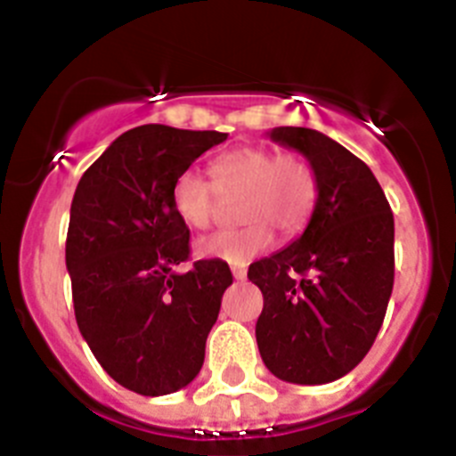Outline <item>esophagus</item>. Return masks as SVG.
<instances>
[{"label":"esophagus","instance_id":"esophagus-1","mask_svg":"<svg viewBox=\"0 0 456 456\" xmlns=\"http://www.w3.org/2000/svg\"><path fill=\"white\" fill-rule=\"evenodd\" d=\"M232 273H233V277H236V280H240V282H243L245 277H248V271H245V266H233Z\"/></svg>","mask_w":456,"mask_h":456}]
</instances>
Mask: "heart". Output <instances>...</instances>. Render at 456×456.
Returning a JSON list of instances; mask_svg holds the SVG:
<instances>
[{"label":"heart","instance_id":"obj_1","mask_svg":"<svg viewBox=\"0 0 456 456\" xmlns=\"http://www.w3.org/2000/svg\"><path fill=\"white\" fill-rule=\"evenodd\" d=\"M213 181L185 169L172 185L176 216L192 229H208L220 220L224 201L240 200L239 232H223L197 243V255L245 264L273 245V229L294 239L310 224L319 201V179L310 160L298 153L277 156L264 146H240L217 156Z\"/></svg>","mask_w":456,"mask_h":456}]
</instances>
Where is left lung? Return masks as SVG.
I'll return each mask as SVG.
<instances>
[{
    "label": "left lung",
    "mask_w": 456,
    "mask_h": 456,
    "mask_svg": "<svg viewBox=\"0 0 456 456\" xmlns=\"http://www.w3.org/2000/svg\"><path fill=\"white\" fill-rule=\"evenodd\" d=\"M303 153L319 201L300 239L250 264L264 294L256 344L282 381L322 386L354 370L381 330L395 282V220L365 162L312 128L271 130Z\"/></svg>",
    "instance_id": "8db88e82"
}]
</instances>
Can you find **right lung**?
Segmentation results:
<instances>
[{
	"label": "right lung",
	"instance_id": "right-lung-1",
	"mask_svg": "<svg viewBox=\"0 0 456 456\" xmlns=\"http://www.w3.org/2000/svg\"><path fill=\"white\" fill-rule=\"evenodd\" d=\"M217 130L149 124L108 146L75 188L66 268L77 328L118 386L144 397L176 393L204 365L206 338L233 282L227 261L190 256V229L172 185Z\"/></svg>",
	"mask_w": 456,
	"mask_h": 456
}]
</instances>
